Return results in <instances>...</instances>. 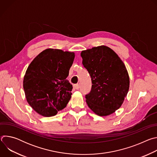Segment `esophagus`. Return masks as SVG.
Masks as SVG:
<instances>
[{"mask_svg": "<svg viewBox=\"0 0 157 157\" xmlns=\"http://www.w3.org/2000/svg\"><path fill=\"white\" fill-rule=\"evenodd\" d=\"M73 87H74V88L76 89H79V84H74Z\"/></svg>", "mask_w": 157, "mask_h": 157, "instance_id": "obj_1", "label": "esophagus"}]
</instances>
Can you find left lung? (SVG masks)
Here are the masks:
<instances>
[{
    "label": "left lung",
    "mask_w": 157,
    "mask_h": 157,
    "mask_svg": "<svg viewBox=\"0 0 157 157\" xmlns=\"http://www.w3.org/2000/svg\"><path fill=\"white\" fill-rule=\"evenodd\" d=\"M82 64L91 78L92 87L86 101L99 116L114 113L124 102L129 89V76L119 56L106 46L82 51Z\"/></svg>",
    "instance_id": "1"
}]
</instances>
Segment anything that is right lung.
Masks as SVG:
<instances>
[{
	"mask_svg": "<svg viewBox=\"0 0 157 157\" xmlns=\"http://www.w3.org/2000/svg\"><path fill=\"white\" fill-rule=\"evenodd\" d=\"M75 56L73 52L48 48L29 66L24 89L28 103L40 115L54 116L70 100L73 86L66 78Z\"/></svg>",
	"mask_w": 157,
	"mask_h": 157,
	"instance_id": "add662e5",
	"label": "right lung"
}]
</instances>
